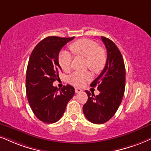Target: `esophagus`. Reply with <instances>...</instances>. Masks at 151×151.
<instances>
[{
  "label": "esophagus",
  "instance_id": "1",
  "mask_svg": "<svg viewBox=\"0 0 151 151\" xmlns=\"http://www.w3.org/2000/svg\"><path fill=\"white\" fill-rule=\"evenodd\" d=\"M75 92L76 93H80L82 92V90L80 88H75Z\"/></svg>",
  "mask_w": 151,
  "mask_h": 151
}]
</instances>
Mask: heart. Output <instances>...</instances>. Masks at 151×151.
I'll use <instances>...</instances> for the list:
<instances>
[{"mask_svg":"<svg viewBox=\"0 0 151 151\" xmlns=\"http://www.w3.org/2000/svg\"><path fill=\"white\" fill-rule=\"evenodd\" d=\"M70 49L75 55L86 58V67L94 73H100L106 64L107 57L105 50L99 47L96 42L90 39L82 38L70 44ZM73 57L69 52L62 51L58 57L59 64L64 71H69ZM92 79L90 72H76L69 77L68 81L75 86L81 87Z\"/></svg>","mask_w":151,"mask_h":151,"instance_id":"obj_1","label":"heart"}]
</instances>
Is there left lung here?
<instances>
[{
	"label": "left lung",
	"mask_w": 151,
	"mask_h": 151,
	"mask_svg": "<svg viewBox=\"0 0 151 151\" xmlns=\"http://www.w3.org/2000/svg\"><path fill=\"white\" fill-rule=\"evenodd\" d=\"M101 40L107 50L106 64L90 85L97 86L100 93L95 96L85 91L88 99L83 108L87 120L94 124L105 123L114 115L122 102L125 87V67L120 51L110 39L101 36Z\"/></svg>",
	"instance_id": "8db88e82"
}]
</instances>
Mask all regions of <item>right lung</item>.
I'll return each mask as SVG.
<instances>
[{
  "label": "right lung",
  "mask_w": 151,
  "mask_h": 151,
  "mask_svg": "<svg viewBox=\"0 0 151 151\" xmlns=\"http://www.w3.org/2000/svg\"><path fill=\"white\" fill-rule=\"evenodd\" d=\"M73 38L47 37L35 47L29 58L26 76L28 101L36 118L45 123L57 122L75 94L74 87L70 85L59 91L52 85L61 70L59 52Z\"/></svg>",
  "instance_id": "right-lung-1"
}]
</instances>
